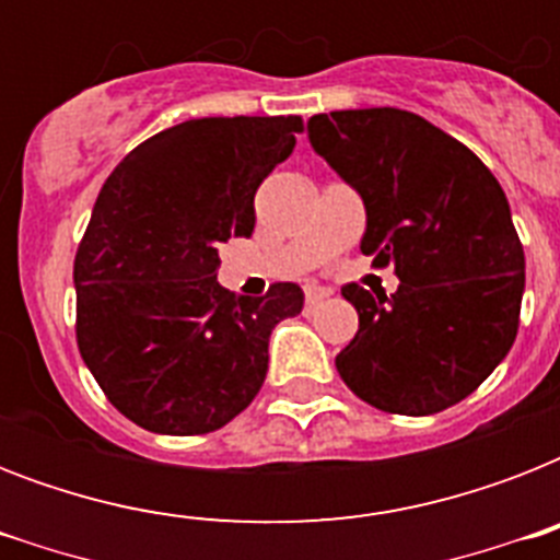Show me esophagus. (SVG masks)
Returning a JSON list of instances; mask_svg holds the SVG:
<instances>
[{
	"instance_id": "obj_1",
	"label": "esophagus",
	"mask_w": 560,
	"mask_h": 560,
	"mask_svg": "<svg viewBox=\"0 0 560 560\" xmlns=\"http://www.w3.org/2000/svg\"><path fill=\"white\" fill-rule=\"evenodd\" d=\"M328 296H331V290H328V288H305V305L307 307L319 305V302H323V299H328Z\"/></svg>"
}]
</instances>
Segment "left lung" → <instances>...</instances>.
<instances>
[{
  "label": "left lung",
  "instance_id": "left-lung-1",
  "mask_svg": "<svg viewBox=\"0 0 560 560\" xmlns=\"http://www.w3.org/2000/svg\"><path fill=\"white\" fill-rule=\"evenodd\" d=\"M307 130L363 197V255L400 279L389 299L342 288L360 328L337 372L392 416L459 404L509 354L521 325L526 258L503 188L470 148L407 109H337Z\"/></svg>",
  "mask_w": 560,
  "mask_h": 560
}]
</instances>
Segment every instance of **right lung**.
I'll return each instance as SVG.
<instances>
[{"mask_svg": "<svg viewBox=\"0 0 560 560\" xmlns=\"http://www.w3.org/2000/svg\"><path fill=\"white\" fill-rule=\"evenodd\" d=\"M299 116L191 118L127 153L74 253V337L107 400L133 424L202 435L258 395L267 342L302 311L276 281L235 299L218 246L249 237L255 191L296 148Z\"/></svg>", "mask_w": 560, "mask_h": 560, "instance_id": "add662e5", "label": "right lung"}]
</instances>
